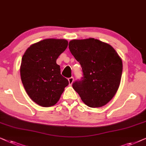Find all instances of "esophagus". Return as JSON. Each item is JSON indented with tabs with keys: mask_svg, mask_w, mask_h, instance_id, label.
<instances>
[{
	"mask_svg": "<svg viewBox=\"0 0 146 146\" xmlns=\"http://www.w3.org/2000/svg\"><path fill=\"white\" fill-rule=\"evenodd\" d=\"M68 81H69V85H72V83H73V81H74V78H73V77H69V78L68 79Z\"/></svg>",
	"mask_w": 146,
	"mask_h": 146,
	"instance_id": "esophagus-1",
	"label": "esophagus"
}]
</instances>
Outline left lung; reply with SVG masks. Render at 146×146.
I'll list each match as a JSON object with an SVG mask.
<instances>
[{
    "label": "left lung",
    "mask_w": 146,
    "mask_h": 146,
    "mask_svg": "<svg viewBox=\"0 0 146 146\" xmlns=\"http://www.w3.org/2000/svg\"><path fill=\"white\" fill-rule=\"evenodd\" d=\"M69 48L83 71V77L73 83V88L90 108L106 105L119 88L123 69L121 58L110 44L93 38L72 40Z\"/></svg>",
    "instance_id": "8db88e82"
}]
</instances>
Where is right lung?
Segmentation results:
<instances>
[{"label":"right lung","mask_w":146,"mask_h":146,"mask_svg":"<svg viewBox=\"0 0 146 146\" xmlns=\"http://www.w3.org/2000/svg\"><path fill=\"white\" fill-rule=\"evenodd\" d=\"M67 45V40L48 38L32 44L23 56L21 81L30 98L40 106L57 104L69 85L56 63Z\"/></svg>","instance_id":"right-lung-1"}]
</instances>
